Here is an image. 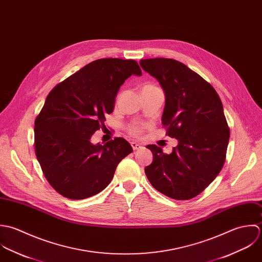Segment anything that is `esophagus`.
<instances>
[{
  "instance_id": "obj_1",
  "label": "esophagus",
  "mask_w": 262,
  "mask_h": 262,
  "mask_svg": "<svg viewBox=\"0 0 262 262\" xmlns=\"http://www.w3.org/2000/svg\"><path fill=\"white\" fill-rule=\"evenodd\" d=\"M130 145H132V147H133V149H134L135 151H138V150H140V149L143 148L142 145L139 144V143H137V142H132Z\"/></svg>"
}]
</instances>
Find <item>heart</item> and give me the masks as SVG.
Segmentation results:
<instances>
[{"instance_id": "b5f03b06", "label": "heart", "mask_w": 262, "mask_h": 262, "mask_svg": "<svg viewBox=\"0 0 262 262\" xmlns=\"http://www.w3.org/2000/svg\"><path fill=\"white\" fill-rule=\"evenodd\" d=\"M144 88H155V86H153V85H146V86H144ZM143 127H144L143 124L138 123V122H135V123L129 124L128 127H127V129H128V132H129L132 135H134V136H139V135L141 134Z\"/></svg>"}]
</instances>
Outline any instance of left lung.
Returning <instances> with one entry per match:
<instances>
[{
    "mask_svg": "<svg viewBox=\"0 0 262 262\" xmlns=\"http://www.w3.org/2000/svg\"><path fill=\"white\" fill-rule=\"evenodd\" d=\"M140 64L164 90L162 123L178 141L171 154L148 145L154 159L145 173L159 192L191 200L213 181L226 160L230 129L222 101L209 83L178 60L157 57Z\"/></svg>",
    "mask_w": 262,
    "mask_h": 262,
    "instance_id": "left-lung-1",
    "label": "left lung"
}]
</instances>
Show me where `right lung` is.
<instances>
[{
    "mask_svg": "<svg viewBox=\"0 0 262 262\" xmlns=\"http://www.w3.org/2000/svg\"><path fill=\"white\" fill-rule=\"evenodd\" d=\"M142 71L134 59L100 58L57 84L34 122L35 154L49 183L62 196L84 200L110 183L118 163L133 152L115 138L93 145L119 87Z\"/></svg>",
    "mask_w": 262,
    "mask_h": 262,
    "instance_id": "obj_1",
    "label": "right lung"
}]
</instances>
